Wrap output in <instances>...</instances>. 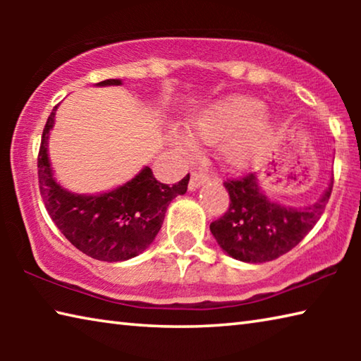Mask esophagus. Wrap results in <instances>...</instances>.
<instances>
[{
    "label": "esophagus",
    "instance_id": "obj_1",
    "mask_svg": "<svg viewBox=\"0 0 361 361\" xmlns=\"http://www.w3.org/2000/svg\"><path fill=\"white\" fill-rule=\"evenodd\" d=\"M209 175L202 173V172H192L191 173V180H189V191H195V189H199L202 185H205L207 181H209Z\"/></svg>",
    "mask_w": 361,
    "mask_h": 361
}]
</instances>
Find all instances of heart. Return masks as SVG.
I'll use <instances>...</instances> for the list:
<instances>
[{"instance_id": "heart-1", "label": "heart", "mask_w": 361, "mask_h": 361, "mask_svg": "<svg viewBox=\"0 0 361 361\" xmlns=\"http://www.w3.org/2000/svg\"><path fill=\"white\" fill-rule=\"evenodd\" d=\"M188 129L204 143L223 142L221 151L228 162L247 167L266 149L274 132V119L259 100L231 95L195 111Z\"/></svg>"}]
</instances>
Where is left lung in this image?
Here are the masks:
<instances>
[{"mask_svg": "<svg viewBox=\"0 0 361 361\" xmlns=\"http://www.w3.org/2000/svg\"><path fill=\"white\" fill-rule=\"evenodd\" d=\"M229 192V209L210 231L219 248L242 262H267L296 247L325 212L333 189L328 188L315 202L304 207H288L271 200L262 191L258 175L224 183Z\"/></svg>", "mask_w": 361, "mask_h": 361, "instance_id": "8db88e82", "label": "left lung"}]
</instances>
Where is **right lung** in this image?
Listing matches in <instances>:
<instances>
[{
	"instance_id": "1",
	"label": "right lung",
	"mask_w": 361,
	"mask_h": 361,
	"mask_svg": "<svg viewBox=\"0 0 361 361\" xmlns=\"http://www.w3.org/2000/svg\"><path fill=\"white\" fill-rule=\"evenodd\" d=\"M105 79L97 87L121 85ZM56 106L42 130L38 176L46 210L60 232L90 258L118 262L135 258L161 231L167 207L188 189L189 175L173 186L159 183L145 166L129 181L97 194H76L57 181L49 159V135L56 124Z\"/></svg>"
}]
</instances>
